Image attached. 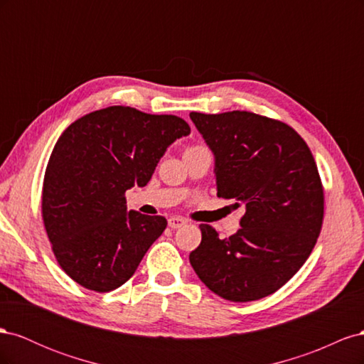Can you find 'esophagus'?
I'll return each instance as SVG.
<instances>
[{
  "mask_svg": "<svg viewBox=\"0 0 364 364\" xmlns=\"http://www.w3.org/2000/svg\"><path fill=\"white\" fill-rule=\"evenodd\" d=\"M185 225H186V220L182 218V217H170L168 218V226L171 229H179V228H182Z\"/></svg>",
  "mask_w": 364,
  "mask_h": 364,
  "instance_id": "34e87169",
  "label": "esophagus"
}]
</instances>
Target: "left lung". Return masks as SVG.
Here are the masks:
<instances>
[{
	"mask_svg": "<svg viewBox=\"0 0 364 364\" xmlns=\"http://www.w3.org/2000/svg\"><path fill=\"white\" fill-rule=\"evenodd\" d=\"M190 118L214 151L217 196L246 206L241 228L229 238L202 223L190 262L223 299H262L294 277L321 234L325 196L313 153L274 118L246 111Z\"/></svg>",
	"mask_w": 364,
	"mask_h": 364,
	"instance_id": "left-lung-1",
	"label": "left lung"
}]
</instances>
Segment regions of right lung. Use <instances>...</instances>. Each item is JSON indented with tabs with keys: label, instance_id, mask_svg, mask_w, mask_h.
Returning a JSON list of instances; mask_svg holds the SVG:
<instances>
[{
	"label": "right lung",
	"instance_id": "obj_1",
	"mask_svg": "<svg viewBox=\"0 0 364 364\" xmlns=\"http://www.w3.org/2000/svg\"><path fill=\"white\" fill-rule=\"evenodd\" d=\"M186 135L182 118L129 106L100 109L63 130L43 176L42 220L73 281L107 293L134 277L167 220L127 213L126 191L146 186L167 147Z\"/></svg>",
	"mask_w": 364,
	"mask_h": 364
}]
</instances>
